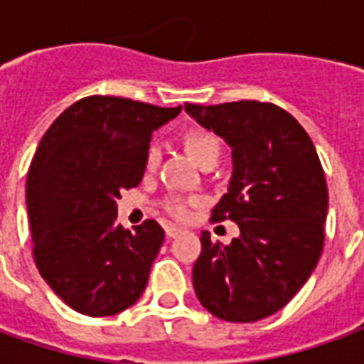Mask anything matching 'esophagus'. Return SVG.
Instances as JSON below:
<instances>
[{
    "label": "esophagus",
    "instance_id": "obj_1",
    "mask_svg": "<svg viewBox=\"0 0 364 364\" xmlns=\"http://www.w3.org/2000/svg\"><path fill=\"white\" fill-rule=\"evenodd\" d=\"M181 234H183V230L177 228V226H167L166 228L167 237H177V236H181Z\"/></svg>",
    "mask_w": 364,
    "mask_h": 364
}]
</instances>
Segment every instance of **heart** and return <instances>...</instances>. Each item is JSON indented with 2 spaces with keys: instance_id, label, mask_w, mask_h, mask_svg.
<instances>
[{
  "instance_id": "heart-1",
  "label": "heart",
  "mask_w": 364,
  "mask_h": 364,
  "mask_svg": "<svg viewBox=\"0 0 364 364\" xmlns=\"http://www.w3.org/2000/svg\"><path fill=\"white\" fill-rule=\"evenodd\" d=\"M185 146L189 154L195 158L197 164H206L208 159H216L220 158L222 154V142L220 138L208 130H191L189 134L185 136ZM159 146L158 144L151 142L146 150V156H144V166L148 171L156 169L159 164ZM198 205H203V198L200 197H181V195H171L167 197L161 206L171 218L175 220H189L191 214H193V208H197Z\"/></svg>"
}]
</instances>
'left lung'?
<instances>
[{
	"label": "left lung",
	"mask_w": 364,
	"mask_h": 364,
	"mask_svg": "<svg viewBox=\"0 0 364 364\" xmlns=\"http://www.w3.org/2000/svg\"><path fill=\"white\" fill-rule=\"evenodd\" d=\"M185 111L232 148L234 171L213 220L240 228L230 245L200 234L198 302L220 320H263L289 304L318 265L328 216L323 167L308 132L277 105L185 103Z\"/></svg>",
	"instance_id": "obj_1"
}]
</instances>
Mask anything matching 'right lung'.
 I'll list each match as a JSON object with an SVG mask.
<instances>
[{
	"label": "right lung",
	"mask_w": 364,
	"mask_h": 364,
	"mask_svg": "<svg viewBox=\"0 0 364 364\" xmlns=\"http://www.w3.org/2000/svg\"><path fill=\"white\" fill-rule=\"evenodd\" d=\"M179 112L124 97H83L38 144L27 175L33 255L75 312L114 316L142 296L166 234L156 220L122 228L117 198L142 181L151 132Z\"/></svg>",
	"instance_id": "1"
}]
</instances>
